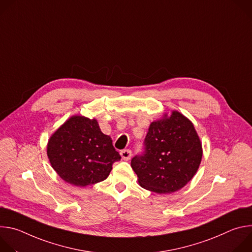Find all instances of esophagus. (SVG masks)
Here are the masks:
<instances>
[{
  "label": "esophagus",
  "instance_id": "34e87169",
  "mask_svg": "<svg viewBox=\"0 0 252 252\" xmlns=\"http://www.w3.org/2000/svg\"><path fill=\"white\" fill-rule=\"evenodd\" d=\"M121 156H122L123 159L128 160L130 158V157H131V151L130 150H123L121 152Z\"/></svg>",
  "mask_w": 252,
  "mask_h": 252
}]
</instances>
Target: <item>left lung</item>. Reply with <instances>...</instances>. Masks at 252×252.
<instances>
[{"label":"left lung","instance_id":"1","mask_svg":"<svg viewBox=\"0 0 252 252\" xmlns=\"http://www.w3.org/2000/svg\"><path fill=\"white\" fill-rule=\"evenodd\" d=\"M201 158V143L193 125L172 112L170 117L151 124L143 150L132 158L130 165L143 189L170 193L190 181Z\"/></svg>","mask_w":252,"mask_h":252}]
</instances>
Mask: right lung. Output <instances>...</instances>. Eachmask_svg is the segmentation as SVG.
Instances as JSON below:
<instances>
[{
    "mask_svg": "<svg viewBox=\"0 0 252 252\" xmlns=\"http://www.w3.org/2000/svg\"><path fill=\"white\" fill-rule=\"evenodd\" d=\"M48 157L63 181L77 187L104 181L122 158L97 122L81 116L71 117L51 136Z\"/></svg>",
    "mask_w": 252,
    "mask_h": 252,
    "instance_id": "1",
    "label": "right lung"
}]
</instances>
